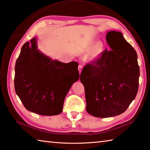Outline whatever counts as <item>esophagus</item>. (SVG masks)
I'll return each instance as SVG.
<instances>
[{
    "mask_svg": "<svg viewBox=\"0 0 150 150\" xmlns=\"http://www.w3.org/2000/svg\"><path fill=\"white\" fill-rule=\"evenodd\" d=\"M78 69H79V73H81V71H82V66L81 64L79 65V67H78Z\"/></svg>",
    "mask_w": 150,
    "mask_h": 150,
    "instance_id": "1",
    "label": "esophagus"
}]
</instances>
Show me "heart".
Wrapping results in <instances>:
<instances>
[{
    "label": "heart",
    "mask_w": 150,
    "mask_h": 150,
    "mask_svg": "<svg viewBox=\"0 0 150 150\" xmlns=\"http://www.w3.org/2000/svg\"><path fill=\"white\" fill-rule=\"evenodd\" d=\"M92 46V44H91ZM103 51V45L101 42H98L96 45L92 48V50L90 51V52L88 54V58L93 60L98 58L100 56L102 52Z\"/></svg>",
    "instance_id": "heart-1"
}]
</instances>
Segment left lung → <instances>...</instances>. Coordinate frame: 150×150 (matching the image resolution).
I'll list each match as a JSON object with an SVG mask.
<instances>
[{
    "label": "left lung",
    "instance_id": "1",
    "mask_svg": "<svg viewBox=\"0 0 150 150\" xmlns=\"http://www.w3.org/2000/svg\"><path fill=\"white\" fill-rule=\"evenodd\" d=\"M111 47L84 66L81 81L85 90L86 111L96 117L108 118L124 113L135 99L140 75L137 55L122 34L106 35Z\"/></svg>",
    "mask_w": 150,
    "mask_h": 150
}]
</instances>
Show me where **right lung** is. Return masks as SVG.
Segmentation results:
<instances>
[{
  "instance_id": "add662e5",
  "label": "right lung",
  "mask_w": 150,
  "mask_h": 150,
  "mask_svg": "<svg viewBox=\"0 0 150 150\" xmlns=\"http://www.w3.org/2000/svg\"><path fill=\"white\" fill-rule=\"evenodd\" d=\"M78 63L53 60L37 50L36 38L22 47L15 68L16 93L26 109L41 115L62 111L69 90L79 79Z\"/></svg>"
}]
</instances>
